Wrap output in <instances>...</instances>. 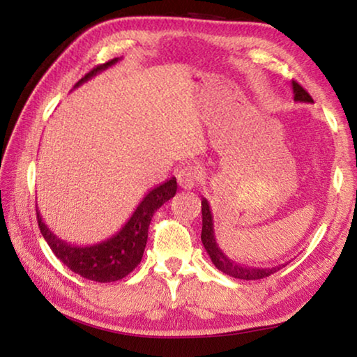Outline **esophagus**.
<instances>
[{
  "label": "esophagus",
  "instance_id": "34e87169",
  "mask_svg": "<svg viewBox=\"0 0 357 357\" xmlns=\"http://www.w3.org/2000/svg\"><path fill=\"white\" fill-rule=\"evenodd\" d=\"M202 179V173L197 167L193 165H185L178 172V183L183 189L190 190L195 187Z\"/></svg>",
  "mask_w": 357,
  "mask_h": 357
}]
</instances>
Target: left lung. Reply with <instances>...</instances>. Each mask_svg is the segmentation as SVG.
Returning a JSON list of instances; mask_svg holds the SVG:
<instances>
[{"label": "left lung", "mask_w": 357, "mask_h": 357, "mask_svg": "<svg viewBox=\"0 0 357 357\" xmlns=\"http://www.w3.org/2000/svg\"><path fill=\"white\" fill-rule=\"evenodd\" d=\"M291 86H293V94H294L296 102H313L310 94L307 93L298 82H293ZM202 215H203L202 243L208 252L211 261H213L215 268L222 271L223 274L234 277V279L258 280V279H264V277H269L271 274L277 273V271L285 266V264H279V266H274V268H250V266H244L233 261V259H229L225 253L220 250L219 244H217L215 236H214L213 213H211V206L206 198H203L202 200Z\"/></svg>", "instance_id": "left-lung-1"}]
</instances>
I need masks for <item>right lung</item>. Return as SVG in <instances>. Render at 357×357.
<instances>
[{
    "label": "right lung",
    "instance_id": "1",
    "mask_svg": "<svg viewBox=\"0 0 357 357\" xmlns=\"http://www.w3.org/2000/svg\"><path fill=\"white\" fill-rule=\"evenodd\" d=\"M114 63H118V58L94 68L82 80H78L74 88L80 86L82 83L88 82L89 78L108 69ZM176 189V178L167 179L165 183L151 189L144 195L140 204H138L134 214L130 215V219L124 223V227L116 234L93 245H72L59 239L55 233L48 229L44 220H42L39 211L36 209L38 223L42 236L47 241V244L50 245L52 252L70 271H74L75 274L88 280L100 283L116 282L124 279L126 275L130 274L140 264L144 247H146L151 219H153L154 213L162 204L174 197Z\"/></svg>",
    "mask_w": 357,
    "mask_h": 357
}]
</instances>
